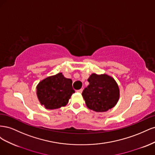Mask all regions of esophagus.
<instances>
[{
  "label": "esophagus",
  "mask_w": 155,
  "mask_h": 155,
  "mask_svg": "<svg viewBox=\"0 0 155 155\" xmlns=\"http://www.w3.org/2000/svg\"><path fill=\"white\" fill-rule=\"evenodd\" d=\"M77 92H79V93H82V92H83V89H82V88L79 89V90H78V91H77Z\"/></svg>",
  "instance_id": "esophagus-1"
}]
</instances>
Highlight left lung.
<instances>
[{"label": "left lung", "instance_id": "8db88e82", "mask_svg": "<svg viewBox=\"0 0 155 155\" xmlns=\"http://www.w3.org/2000/svg\"><path fill=\"white\" fill-rule=\"evenodd\" d=\"M89 85L82 96L89 109L106 112L114 107L120 98V89L115 79L107 75L92 74L87 79Z\"/></svg>", "mask_w": 155, "mask_h": 155}]
</instances>
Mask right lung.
Returning <instances> with one entry per match:
<instances>
[{"instance_id":"obj_1","label":"right lung","mask_w":155,"mask_h":155,"mask_svg":"<svg viewBox=\"0 0 155 155\" xmlns=\"http://www.w3.org/2000/svg\"><path fill=\"white\" fill-rule=\"evenodd\" d=\"M72 81L62 73L48 76L37 85V96L41 105L47 109H56L66 105L73 93Z\"/></svg>"}]
</instances>
